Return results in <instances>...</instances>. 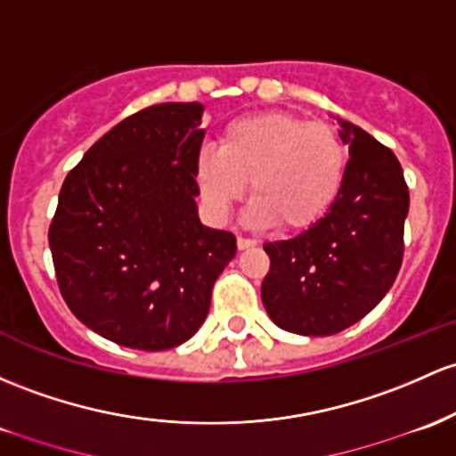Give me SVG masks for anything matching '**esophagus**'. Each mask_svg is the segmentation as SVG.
Returning <instances> with one entry per match:
<instances>
[{"instance_id": "1", "label": "esophagus", "mask_w": 456, "mask_h": 456, "mask_svg": "<svg viewBox=\"0 0 456 456\" xmlns=\"http://www.w3.org/2000/svg\"><path fill=\"white\" fill-rule=\"evenodd\" d=\"M255 244H257V240L238 236V248H240V251H247V248H253Z\"/></svg>"}]
</instances>
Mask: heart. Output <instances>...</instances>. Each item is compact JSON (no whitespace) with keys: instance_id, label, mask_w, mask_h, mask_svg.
Returning a JSON list of instances; mask_svg holds the SVG:
<instances>
[{"instance_id":"obj_1","label":"heart","mask_w":456,"mask_h":456,"mask_svg":"<svg viewBox=\"0 0 456 456\" xmlns=\"http://www.w3.org/2000/svg\"><path fill=\"white\" fill-rule=\"evenodd\" d=\"M346 171L348 149L338 129L289 112L236 118L218 149L205 147L197 159L199 188L214 216H227L248 182V223H279L289 232L312 227L333 208Z\"/></svg>"}]
</instances>
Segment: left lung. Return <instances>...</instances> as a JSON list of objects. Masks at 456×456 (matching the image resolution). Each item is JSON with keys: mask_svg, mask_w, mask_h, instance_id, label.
Instances as JSON below:
<instances>
[{"mask_svg": "<svg viewBox=\"0 0 456 456\" xmlns=\"http://www.w3.org/2000/svg\"><path fill=\"white\" fill-rule=\"evenodd\" d=\"M339 123L350 159L338 201L297 238L264 244L262 303L289 333L333 335L359 322L403 264L409 188L398 158L357 125Z\"/></svg>", "mask_w": 456, "mask_h": 456, "instance_id": "left-lung-1", "label": "left lung"}]
</instances>
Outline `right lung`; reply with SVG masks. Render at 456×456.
Instances as JSON below:
<instances>
[{
    "label": "right lung",
    "mask_w": 456,
    "mask_h": 456,
    "mask_svg": "<svg viewBox=\"0 0 456 456\" xmlns=\"http://www.w3.org/2000/svg\"><path fill=\"white\" fill-rule=\"evenodd\" d=\"M201 103H158L114 125L60 188L49 224L58 288L79 322L138 350L203 324L236 236L201 224Z\"/></svg>",
    "instance_id": "add662e5"
}]
</instances>
